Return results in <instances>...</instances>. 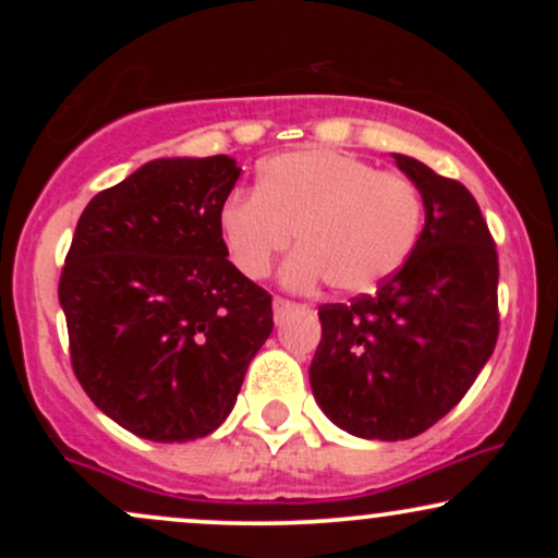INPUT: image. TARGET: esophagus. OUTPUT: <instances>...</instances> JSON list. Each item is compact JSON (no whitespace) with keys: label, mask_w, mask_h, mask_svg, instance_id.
Instances as JSON below:
<instances>
[{"label":"esophagus","mask_w":558,"mask_h":558,"mask_svg":"<svg viewBox=\"0 0 558 558\" xmlns=\"http://www.w3.org/2000/svg\"><path fill=\"white\" fill-rule=\"evenodd\" d=\"M296 306H299V304H293V301L275 296V301H272V315H275V323H280V319H283L291 310H296Z\"/></svg>","instance_id":"esophagus-1"}]
</instances>
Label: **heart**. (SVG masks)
I'll list each match as a JSON object with an SVG mask.
<instances>
[{"instance_id": "heart-1", "label": "heart", "mask_w": 558, "mask_h": 558, "mask_svg": "<svg viewBox=\"0 0 558 558\" xmlns=\"http://www.w3.org/2000/svg\"><path fill=\"white\" fill-rule=\"evenodd\" d=\"M422 215V194L407 175L310 146L265 159L257 191L230 194L217 230L246 278H265L296 233L301 248L283 270L288 286L325 278L332 291L367 293L409 259Z\"/></svg>"}]
</instances>
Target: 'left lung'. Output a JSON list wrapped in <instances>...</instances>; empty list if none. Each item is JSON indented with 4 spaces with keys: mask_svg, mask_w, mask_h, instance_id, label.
I'll return each instance as SVG.
<instances>
[{
    "mask_svg": "<svg viewBox=\"0 0 558 558\" xmlns=\"http://www.w3.org/2000/svg\"><path fill=\"white\" fill-rule=\"evenodd\" d=\"M425 204L412 254L377 293L323 304L312 393L345 433L407 440L446 417L498 338V254L475 196L393 155Z\"/></svg>",
    "mask_w": 558,
    "mask_h": 558,
    "instance_id": "left-lung-1",
    "label": "left lung"
}]
</instances>
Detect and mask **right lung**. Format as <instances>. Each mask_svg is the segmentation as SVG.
<instances>
[{
    "label": "right lung",
    "mask_w": 558,
    "mask_h": 558,
    "mask_svg": "<svg viewBox=\"0 0 558 558\" xmlns=\"http://www.w3.org/2000/svg\"><path fill=\"white\" fill-rule=\"evenodd\" d=\"M235 159H151L83 209L60 278L70 362L107 417L157 444L226 422L272 332V296L239 272L217 213Z\"/></svg>",
    "instance_id": "right-lung-1"
}]
</instances>
